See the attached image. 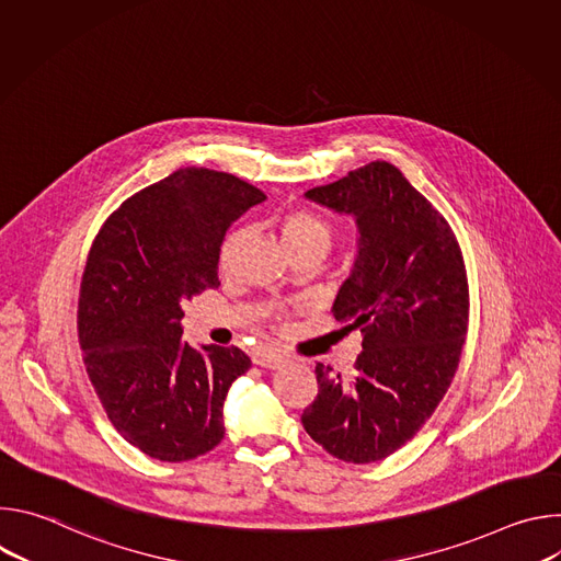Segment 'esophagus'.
I'll return each instance as SVG.
<instances>
[{
    "label": "esophagus",
    "mask_w": 561,
    "mask_h": 561,
    "mask_svg": "<svg viewBox=\"0 0 561 561\" xmlns=\"http://www.w3.org/2000/svg\"><path fill=\"white\" fill-rule=\"evenodd\" d=\"M255 364H257V366H262V368H271V370H275V368H282V366L286 364V357L275 355V353H262V355H257V357H255Z\"/></svg>",
    "instance_id": "obj_1"
}]
</instances>
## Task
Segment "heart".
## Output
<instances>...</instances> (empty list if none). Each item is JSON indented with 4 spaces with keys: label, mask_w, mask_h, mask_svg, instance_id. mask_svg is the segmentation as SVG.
<instances>
[{
    "label": "heart",
    "mask_w": 561,
    "mask_h": 561,
    "mask_svg": "<svg viewBox=\"0 0 561 561\" xmlns=\"http://www.w3.org/2000/svg\"><path fill=\"white\" fill-rule=\"evenodd\" d=\"M279 237L290 255L295 253H327L333 247L335 230L333 226L310 210H288L279 217ZM237 244V232H230L219 249V266L226 268L230 264L232 251Z\"/></svg>",
    "instance_id": "heart-1"
}]
</instances>
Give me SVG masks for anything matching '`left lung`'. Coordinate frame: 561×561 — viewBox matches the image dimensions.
<instances>
[{"instance_id": "obj_1", "label": "left lung", "mask_w": 561, "mask_h": 561, "mask_svg": "<svg viewBox=\"0 0 561 561\" xmlns=\"http://www.w3.org/2000/svg\"><path fill=\"white\" fill-rule=\"evenodd\" d=\"M306 197L357 221V260L333 314L364 342L348 379L317 362L301 424L337 459L379 461L413 439L455 377L468 329L463 257L448 221L388 162Z\"/></svg>"}]
</instances>
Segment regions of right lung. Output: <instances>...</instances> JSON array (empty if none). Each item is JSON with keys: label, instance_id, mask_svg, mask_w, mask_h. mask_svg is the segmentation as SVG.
Returning <instances> with one entry per match:
<instances>
[{"label": "right lung", "instance_id": "right-lung-1", "mask_svg": "<svg viewBox=\"0 0 561 561\" xmlns=\"http://www.w3.org/2000/svg\"><path fill=\"white\" fill-rule=\"evenodd\" d=\"M266 195L228 173L180 169L128 197L100 228L82 275L77 333L117 433L159 461L224 439V399L251 368L237 346L182 340V301L219 286L232 221Z\"/></svg>", "mask_w": 561, "mask_h": 561}]
</instances>
